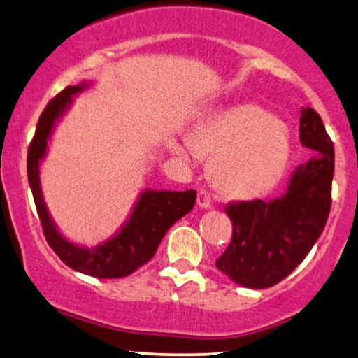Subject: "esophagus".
Returning <instances> with one entry per match:
<instances>
[{
    "instance_id": "obj_1",
    "label": "esophagus",
    "mask_w": 358,
    "mask_h": 358,
    "mask_svg": "<svg viewBox=\"0 0 358 358\" xmlns=\"http://www.w3.org/2000/svg\"><path fill=\"white\" fill-rule=\"evenodd\" d=\"M198 206L201 209H210V196L204 189H199L198 193Z\"/></svg>"
}]
</instances>
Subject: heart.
Returning a JSON list of instances; mask_svg holds the SVG:
<instances>
[{
	"mask_svg": "<svg viewBox=\"0 0 358 358\" xmlns=\"http://www.w3.org/2000/svg\"><path fill=\"white\" fill-rule=\"evenodd\" d=\"M180 157H213L215 188L229 198L263 196L284 177L292 159L289 127L255 103H240L206 113L185 143L173 144Z\"/></svg>",
	"mask_w": 358,
	"mask_h": 358,
	"instance_id": "b5f03b06",
	"label": "heart"
}]
</instances>
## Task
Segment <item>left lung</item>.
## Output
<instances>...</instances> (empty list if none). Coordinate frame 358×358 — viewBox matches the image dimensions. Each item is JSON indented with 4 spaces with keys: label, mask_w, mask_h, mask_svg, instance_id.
Wrapping results in <instances>:
<instances>
[{
    "label": "left lung",
    "mask_w": 358,
    "mask_h": 358,
    "mask_svg": "<svg viewBox=\"0 0 358 358\" xmlns=\"http://www.w3.org/2000/svg\"><path fill=\"white\" fill-rule=\"evenodd\" d=\"M300 143L315 157L292 172L279 198L227 206L231 241L215 261L235 284L266 289L285 279L323 234L331 210L334 145L313 108H301Z\"/></svg>",
    "instance_id": "obj_1"
}]
</instances>
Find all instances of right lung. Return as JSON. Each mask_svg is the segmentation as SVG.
<instances>
[{
  "instance_id": "1",
  "label": "right lung",
  "mask_w": 358,
  "mask_h": 358,
  "mask_svg": "<svg viewBox=\"0 0 358 358\" xmlns=\"http://www.w3.org/2000/svg\"><path fill=\"white\" fill-rule=\"evenodd\" d=\"M92 80L69 85L50 100L37 123L35 136L27 154V177L35 206L42 222L45 238L64 264L79 273L99 279H118L134 273L152 259L164 235L172 225L193 209L196 191L143 189L128 214V217L110 238L97 245H79L59 231L57 222L43 199L40 183V165L47 157L48 144L57 124L71 108L80 92L87 90Z\"/></svg>"
}]
</instances>
